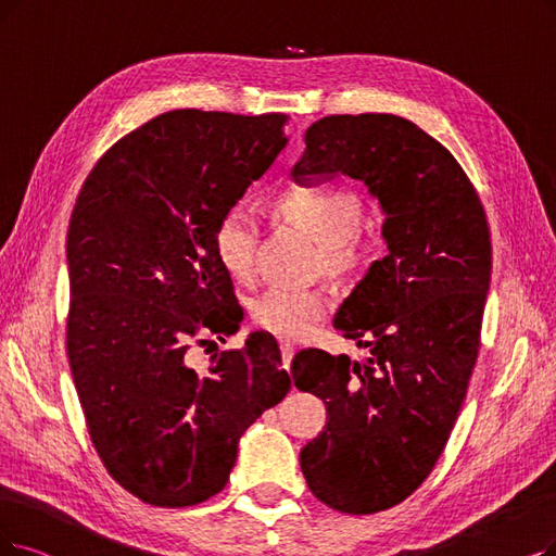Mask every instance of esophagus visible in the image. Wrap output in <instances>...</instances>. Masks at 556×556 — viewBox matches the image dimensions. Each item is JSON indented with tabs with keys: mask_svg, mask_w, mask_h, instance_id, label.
Returning <instances> with one entry per match:
<instances>
[{
	"mask_svg": "<svg viewBox=\"0 0 556 556\" xmlns=\"http://www.w3.org/2000/svg\"><path fill=\"white\" fill-rule=\"evenodd\" d=\"M280 353H282V365L290 369L292 355H294V344L292 342H280Z\"/></svg>",
	"mask_w": 556,
	"mask_h": 556,
	"instance_id": "obj_1",
	"label": "esophagus"
}]
</instances>
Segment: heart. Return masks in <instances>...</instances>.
Instances as JSON below:
<instances>
[{
    "label": "heart",
    "mask_w": 556,
    "mask_h": 556,
    "mask_svg": "<svg viewBox=\"0 0 556 556\" xmlns=\"http://www.w3.org/2000/svg\"><path fill=\"white\" fill-rule=\"evenodd\" d=\"M280 212L313 235L317 243L315 269L332 280L349 278L365 262V247L358 237L365 207L349 189L317 187L301 189L280 198ZM262 226L249 205H235L216 228L214 251L220 266L239 282L257 276V251ZM251 319L271 336L296 340L307 336L326 315L328 296L313 287H266L251 299Z\"/></svg>",
    "instance_id": "b5f03b06"
}]
</instances>
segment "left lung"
<instances>
[{
	"label": "left lung",
	"mask_w": 556,
	"mask_h": 556,
	"mask_svg": "<svg viewBox=\"0 0 556 556\" xmlns=\"http://www.w3.org/2000/svg\"><path fill=\"white\" fill-rule=\"evenodd\" d=\"M338 173L365 182L386 212L388 255L371 262L332 321L369 358L303 349L292 376L328 413L301 450L309 491L367 516L417 491L447 445L477 363L493 251L468 175L415 123L392 114L313 123L294 182Z\"/></svg>",
	"instance_id": "8db88e82"
}]
</instances>
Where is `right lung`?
<instances>
[{
    "label": "right lung",
    "instance_id": "add662e5",
    "mask_svg": "<svg viewBox=\"0 0 556 556\" xmlns=\"http://www.w3.org/2000/svg\"><path fill=\"white\" fill-rule=\"evenodd\" d=\"M285 114L175 109L129 131L88 173L68 228L65 349L106 472L152 506H193L230 479L253 421L290 392L266 332L226 342L243 309L216 228L287 146Z\"/></svg>",
    "mask_w": 556,
    "mask_h": 556
}]
</instances>
